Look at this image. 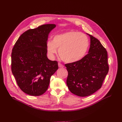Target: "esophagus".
Segmentation results:
<instances>
[{
  "label": "esophagus",
  "mask_w": 122,
  "mask_h": 122,
  "mask_svg": "<svg viewBox=\"0 0 122 122\" xmlns=\"http://www.w3.org/2000/svg\"><path fill=\"white\" fill-rule=\"evenodd\" d=\"M58 66H59V68H63V67H64V66L63 65V64H62L60 63H58Z\"/></svg>",
  "instance_id": "esophagus-1"
}]
</instances>
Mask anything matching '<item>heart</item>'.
<instances>
[{
	"mask_svg": "<svg viewBox=\"0 0 122 122\" xmlns=\"http://www.w3.org/2000/svg\"><path fill=\"white\" fill-rule=\"evenodd\" d=\"M89 47L87 36L75 31L55 35L52 41L49 40L46 43V51L50 58H53L58 49L60 56L67 63L81 60L85 56Z\"/></svg>",
	"mask_w": 122,
	"mask_h": 122,
	"instance_id": "b5f03b06",
	"label": "heart"
}]
</instances>
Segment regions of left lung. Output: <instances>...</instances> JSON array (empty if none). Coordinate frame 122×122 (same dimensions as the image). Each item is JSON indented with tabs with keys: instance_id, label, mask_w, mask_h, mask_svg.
Segmentation results:
<instances>
[{
	"instance_id": "obj_1",
	"label": "left lung",
	"mask_w": 122,
	"mask_h": 122,
	"mask_svg": "<svg viewBox=\"0 0 122 122\" xmlns=\"http://www.w3.org/2000/svg\"><path fill=\"white\" fill-rule=\"evenodd\" d=\"M89 52L76 62L65 64L66 84L73 94L84 97L99 90L108 73L107 53L100 41L91 35Z\"/></svg>"
}]
</instances>
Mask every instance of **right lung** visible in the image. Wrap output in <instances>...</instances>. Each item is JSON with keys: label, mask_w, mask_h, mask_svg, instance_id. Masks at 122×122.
<instances>
[{"label": "right lung", "mask_w": 122, "mask_h": 122, "mask_svg": "<svg viewBox=\"0 0 122 122\" xmlns=\"http://www.w3.org/2000/svg\"><path fill=\"white\" fill-rule=\"evenodd\" d=\"M56 27L54 24H46L26 31L12 49V73L20 89L28 95L45 93L51 76L58 69V62L50 60L46 56L48 36Z\"/></svg>", "instance_id": "add662e5"}]
</instances>
